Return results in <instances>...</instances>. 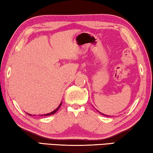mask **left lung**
Masks as SVG:
<instances>
[{"instance_id":"8db88e82","label":"left lung","mask_w":153,"mask_h":153,"mask_svg":"<svg viewBox=\"0 0 153 153\" xmlns=\"http://www.w3.org/2000/svg\"><path fill=\"white\" fill-rule=\"evenodd\" d=\"M98 112H99V111H98ZM100 114H102V115H105V116H107V117H109V116H108V115H104V114H102V113H101L100 112H99Z\"/></svg>"}]
</instances>
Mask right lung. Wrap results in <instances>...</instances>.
Masks as SVG:
<instances>
[{
    "label": "right lung",
    "instance_id": "1",
    "mask_svg": "<svg viewBox=\"0 0 153 153\" xmlns=\"http://www.w3.org/2000/svg\"><path fill=\"white\" fill-rule=\"evenodd\" d=\"M61 104H62V102L60 103V105H59V106H58V107L56 108V109H55L53 111H52V112H51V113H46V114H44V115H38V116H48V115H53V114H55L56 111H57L58 110H59V108L61 107ZM28 115H30V116H36L35 115H32V114H29V113H26Z\"/></svg>",
    "mask_w": 153,
    "mask_h": 153
}]
</instances>
